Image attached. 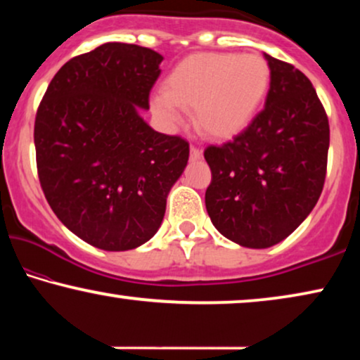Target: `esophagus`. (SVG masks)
Segmentation results:
<instances>
[{
  "label": "esophagus",
  "instance_id": "34e87169",
  "mask_svg": "<svg viewBox=\"0 0 360 360\" xmlns=\"http://www.w3.org/2000/svg\"><path fill=\"white\" fill-rule=\"evenodd\" d=\"M200 157H201V150L198 149V147L191 146V147H190V159H191V160H198Z\"/></svg>",
  "mask_w": 360,
  "mask_h": 360
}]
</instances>
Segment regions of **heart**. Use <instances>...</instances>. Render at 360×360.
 I'll use <instances>...</instances> for the list:
<instances>
[{
    "instance_id": "heart-1",
    "label": "heart",
    "mask_w": 360,
    "mask_h": 360,
    "mask_svg": "<svg viewBox=\"0 0 360 360\" xmlns=\"http://www.w3.org/2000/svg\"><path fill=\"white\" fill-rule=\"evenodd\" d=\"M269 85L270 68L257 53H195L170 72L152 108L169 122L179 121L180 108L195 110V124L203 134L229 137L252 120Z\"/></svg>"
}]
</instances>
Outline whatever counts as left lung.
<instances>
[{
  "instance_id": "obj_1",
  "label": "left lung",
  "mask_w": 360,
  "mask_h": 360,
  "mask_svg": "<svg viewBox=\"0 0 360 360\" xmlns=\"http://www.w3.org/2000/svg\"><path fill=\"white\" fill-rule=\"evenodd\" d=\"M265 108L243 132L208 146L205 203L224 238L265 249L288 238L318 203L326 179L329 122L308 77L264 53Z\"/></svg>"
}]
</instances>
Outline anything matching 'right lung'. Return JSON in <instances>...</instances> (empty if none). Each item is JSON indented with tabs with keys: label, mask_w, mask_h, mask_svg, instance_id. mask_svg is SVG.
I'll return each mask as SVG.
<instances>
[{
	"label": "right lung",
	"mask_w": 360,
	"mask_h": 360,
	"mask_svg": "<svg viewBox=\"0 0 360 360\" xmlns=\"http://www.w3.org/2000/svg\"><path fill=\"white\" fill-rule=\"evenodd\" d=\"M162 60L152 49L106 42L70 58L39 105L34 144L44 195L57 218L98 249L147 243L188 162V142L141 117Z\"/></svg>",
	"instance_id": "right-lung-1"
}]
</instances>
